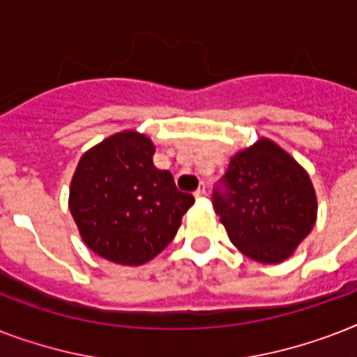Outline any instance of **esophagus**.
Instances as JSON below:
<instances>
[{"mask_svg":"<svg viewBox=\"0 0 357 357\" xmlns=\"http://www.w3.org/2000/svg\"><path fill=\"white\" fill-rule=\"evenodd\" d=\"M195 196L196 198H204V196H206V185L200 183V187L195 190Z\"/></svg>","mask_w":357,"mask_h":357,"instance_id":"1","label":"esophagus"}]
</instances>
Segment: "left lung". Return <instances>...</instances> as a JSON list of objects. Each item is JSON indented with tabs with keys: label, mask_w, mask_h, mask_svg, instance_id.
Segmentation results:
<instances>
[{
	"label": "left lung",
	"mask_w": 357,
	"mask_h": 357,
	"mask_svg": "<svg viewBox=\"0 0 357 357\" xmlns=\"http://www.w3.org/2000/svg\"><path fill=\"white\" fill-rule=\"evenodd\" d=\"M213 207L229 241L259 263H280L311 234L317 196L305 170L272 140L231 157Z\"/></svg>",
	"instance_id": "obj_1"
}]
</instances>
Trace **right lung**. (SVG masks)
Instances as JSON below:
<instances>
[{"label":"right lung","mask_w":357,"mask_h":357,"mask_svg":"<svg viewBox=\"0 0 357 357\" xmlns=\"http://www.w3.org/2000/svg\"><path fill=\"white\" fill-rule=\"evenodd\" d=\"M148 137L123 131L79 159L70 185V213L85 244L103 259L142 265L167 248L195 196L155 168Z\"/></svg>","instance_id":"1"}]
</instances>
